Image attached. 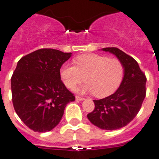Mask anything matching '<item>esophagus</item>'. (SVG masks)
<instances>
[{
	"instance_id": "esophagus-1",
	"label": "esophagus",
	"mask_w": 159,
	"mask_h": 159,
	"mask_svg": "<svg viewBox=\"0 0 159 159\" xmlns=\"http://www.w3.org/2000/svg\"><path fill=\"white\" fill-rule=\"evenodd\" d=\"M76 100H85V98L84 97H81L79 95H76Z\"/></svg>"
}]
</instances>
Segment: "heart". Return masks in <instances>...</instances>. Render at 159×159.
I'll use <instances>...</instances> for the list:
<instances>
[{
	"mask_svg": "<svg viewBox=\"0 0 159 159\" xmlns=\"http://www.w3.org/2000/svg\"><path fill=\"white\" fill-rule=\"evenodd\" d=\"M75 66L64 64L60 77L64 85L74 89L85 80L86 84L78 90L82 93H93L104 98L117 91L124 77L125 69L121 60L98 54H85L73 59Z\"/></svg>",
	"mask_w": 159,
	"mask_h": 159,
	"instance_id": "1",
	"label": "heart"
}]
</instances>
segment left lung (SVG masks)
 <instances>
[{
    "instance_id": "1",
    "label": "left lung",
    "mask_w": 159,
    "mask_h": 159,
    "mask_svg": "<svg viewBox=\"0 0 159 159\" xmlns=\"http://www.w3.org/2000/svg\"><path fill=\"white\" fill-rule=\"evenodd\" d=\"M115 55L125 69L122 83L113 95L93 100L95 109L87 114L90 122L104 130L126 126L139 113L146 95V77L133 58L116 47L102 49Z\"/></svg>"
}]
</instances>
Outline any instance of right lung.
Masks as SVG:
<instances>
[{
    "label": "right lung",
    "instance_id": "right-lung-1",
    "mask_svg": "<svg viewBox=\"0 0 159 159\" xmlns=\"http://www.w3.org/2000/svg\"><path fill=\"white\" fill-rule=\"evenodd\" d=\"M72 53L44 48L19 59L11 77L12 102L24 124L46 132L59 124L75 96L61 81L60 68Z\"/></svg>",
    "mask_w": 159,
    "mask_h": 159
}]
</instances>
